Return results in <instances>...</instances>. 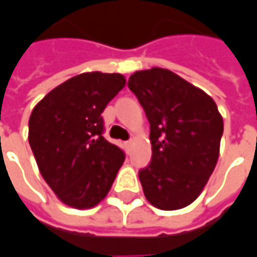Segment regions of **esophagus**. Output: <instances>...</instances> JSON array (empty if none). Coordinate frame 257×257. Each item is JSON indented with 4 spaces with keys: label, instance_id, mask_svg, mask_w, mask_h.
Masks as SVG:
<instances>
[{
    "label": "esophagus",
    "instance_id": "esophagus-1",
    "mask_svg": "<svg viewBox=\"0 0 257 257\" xmlns=\"http://www.w3.org/2000/svg\"><path fill=\"white\" fill-rule=\"evenodd\" d=\"M132 144H133V140H128V141H125V147H127V148H130V147H132Z\"/></svg>",
    "mask_w": 257,
    "mask_h": 257
}]
</instances>
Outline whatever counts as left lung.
Segmentation results:
<instances>
[{"label":"left lung","mask_w":257,"mask_h":257,"mask_svg":"<svg viewBox=\"0 0 257 257\" xmlns=\"http://www.w3.org/2000/svg\"><path fill=\"white\" fill-rule=\"evenodd\" d=\"M128 88L151 125L152 159L138 173L145 198L162 210L195 201L219 159L223 117L206 92L167 69L136 72Z\"/></svg>","instance_id":"1"}]
</instances>
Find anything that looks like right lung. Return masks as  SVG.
Here are the masks:
<instances>
[{
	"mask_svg": "<svg viewBox=\"0 0 257 257\" xmlns=\"http://www.w3.org/2000/svg\"><path fill=\"white\" fill-rule=\"evenodd\" d=\"M124 84L119 73L79 74L33 109L29 144L41 176L69 206L98 205L124 162V152L102 136L103 109Z\"/></svg>",
	"mask_w": 257,
	"mask_h": 257,
	"instance_id": "add662e5",
	"label": "right lung"
}]
</instances>
